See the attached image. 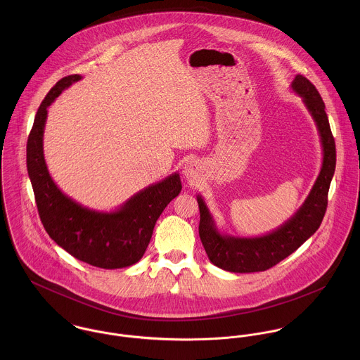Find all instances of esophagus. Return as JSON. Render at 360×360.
<instances>
[{
    "mask_svg": "<svg viewBox=\"0 0 360 360\" xmlns=\"http://www.w3.org/2000/svg\"><path fill=\"white\" fill-rule=\"evenodd\" d=\"M200 172H201V165L198 160L195 159H191L188 160L184 167H183V174L186 179L188 180H195L198 176H200Z\"/></svg>",
    "mask_w": 360,
    "mask_h": 360,
    "instance_id": "esophagus-1",
    "label": "esophagus"
}]
</instances>
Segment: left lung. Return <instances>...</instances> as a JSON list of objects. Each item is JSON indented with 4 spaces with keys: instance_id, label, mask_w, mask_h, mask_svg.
Returning a JSON list of instances; mask_svg holds the SVG:
<instances>
[{
    "instance_id": "8db88e82",
    "label": "left lung",
    "mask_w": 360,
    "mask_h": 360,
    "mask_svg": "<svg viewBox=\"0 0 360 360\" xmlns=\"http://www.w3.org/2000/svg\"><path fill=\"white\" fill-rule=\"evenodd\" d=\"M291 87L302 97L316 122L323 147L321 170L304 205L283 226L262 237L244 238L220 234L202 197H197L201 213L200 238L209 260L223 270L254 273L273 267L297 251L313 236L324 217L328 188L335 170V141L324 110L326 106L316 87L302 75L295 76Z\"/></svg>"
}]
</instances>
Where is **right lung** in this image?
Here are the masks:
<instances>
[{"label":"right lung","instance_id":"right-lung-1","mask_svg":"<svg viewBox=\"0 0 360 360\" xmlns=\"http://www.w3.org/2000/svg\"><path fill=\"white\" fill-rule=\"evenodd\" d=\"M80 75L60 79L40 105L27 139L26 163L41 223L52 240L82 262L101 269H122L137 263L153 237L155 223L181 191L179 173L153 184L115 212H97L75 202L53 183L49 173L43 134L47 108Z\"/></svg>","mask_w":360,"mask_h":360}]
</instances>
